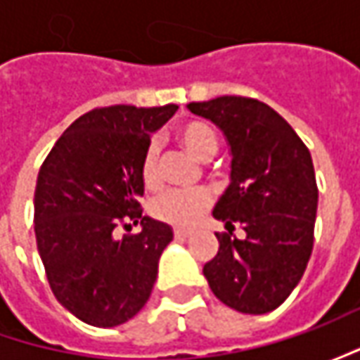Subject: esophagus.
<instances>
[{
  "instance_id": "esophagus-1",
  "label": "esophagus",
  "mask_w": 360,
  "mask_h": 360,
  "mask_svg": "<svg viewBox=\"0 0 360 360\" xmlns=\"http://www.w3.org/2000/svg\"><path fill=\"white\" fill-rule=\"evenodd\" d=\"M192 232L190 230H184V229H174V236L178 238V240H184V238H188Z\"/></svg>"
}]
</instances>
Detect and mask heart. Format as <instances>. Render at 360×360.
<instances>
[{
	"label": "heart",
	"instance_id": "heart-1",
	"mask_svg": "<svg viewBox=\"0 0 360 360\" xmlns=\"http://www.w3.org/2000/svg\"><path fill=\"white\" fill-rule=\"evenodd\" d=\"M178 142L184 146V150H188L194 158L202 160V162L212 158L218 150L216 131L204 122H186L184 126H180ZM158 158V144L150 142L146 146L144 156L140 162V176H142L146 188H156L160 184ZM208 206H210V194L206 190H192V192L172 190L152 202L150 210H152V216L162 222L188 229L200 218V214Z\"/></svg>",
	"mask_w": 360,
	"mask_h": 360
}]
</instances>
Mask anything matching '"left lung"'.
Masks as SVG:
<instances>
[{
  "mask_svg": "<svg viewBox=\"0 0 360 360\" xmlns=\"http://www.w3.org/2000/svg\"><path fill=\"white\" fill-rule=\"evenodd\" d=\"M230 148V184L216 220L240 224L244 238L216 234L218 252L204 264L214 297L244 314L274 311L295 290L311 258L319 188L309 148L270 105L242 96L192 102Z\"/></svg>",
  "mask_w": 360,
  "mask_h": 360,
  "instance_id": "1",
  "label": "left lung"
}]
</instances>
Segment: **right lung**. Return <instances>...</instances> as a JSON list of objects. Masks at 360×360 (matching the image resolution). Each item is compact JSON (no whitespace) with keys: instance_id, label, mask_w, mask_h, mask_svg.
Instances as JSON below:
<instances>
[{"instance_id":"1","label":"right lung","mask_w":360,"mask_h":360,"mask_svg":"<svg viewBox=\"0 0 360 360\" xmlns=\"http://www.w3.org/2000/svg\"><path fill=\"white\" fill-rule=\"evenodd\" d=\"M178 110L108 105L63 131L37 174L34 229L51 292L91 326H118L142 311L172 242L166 222L142 216L140 162L150 136ZM141 226L117 234L119 224Z\"/></svg>"}]
</instances>
